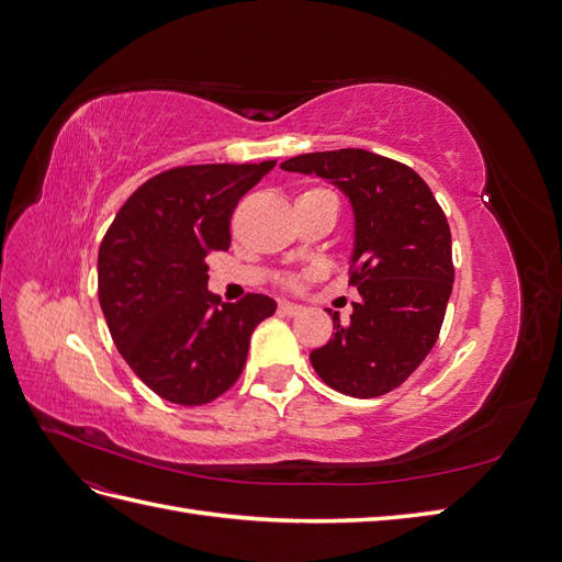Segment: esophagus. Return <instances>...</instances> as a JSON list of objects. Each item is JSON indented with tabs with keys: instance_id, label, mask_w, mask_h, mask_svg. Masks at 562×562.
Returning a JSON list of instances; mask_svg holds the SVG:
<instances>
[{
	"instance_id": "34e87169",
	"label": "esophagus",
	"mask_w": 562,
	"mask_h": 562,
	"mask_svg": "<svg viewBox=\"0 0 562 562\" xmlns=\"http://www.w3.org/2000/svg\"><path fill=\"white\" fill-rule=\"evenodd\" d=\"M279 310H281V314H288V316H297L304 312V307H300V304H293V302H279Z\"/></svg>"
}]
</instances>
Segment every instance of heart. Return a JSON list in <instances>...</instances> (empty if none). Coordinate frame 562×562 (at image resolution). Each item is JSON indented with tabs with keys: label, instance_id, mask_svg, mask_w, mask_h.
I'll use <instances>...</instances> for the list:
<instances>
[{
	"label": "heart",
	"instance_id": "heart-1",
	"mask_svg": "<svg viewBox=\"0 0 562 562\" xmlns=\"http://www.w3.org/2000/svg\"><path fill=\"white\" fill-rule=\"evenodd\" d=\"M310 192H314V190H310ZM285 283H288V285H300V279H288Z\"/></svg>",
	"mask_w": 562,
	"mask_h": 562
}]
</instances>
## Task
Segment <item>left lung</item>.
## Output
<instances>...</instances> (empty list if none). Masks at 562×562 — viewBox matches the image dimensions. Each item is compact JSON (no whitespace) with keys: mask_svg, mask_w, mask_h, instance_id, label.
<instances>
[{"mask_svg":"<svg viewBox=\"0 0 562 562\" xmlns=\"http://www.w3.org/2000/svg\"><path fill=\"white\" fill-rule=\"evenodd\" d=\"M281 168L337 184L356 223L349 285L361 302L347 326L330 312L333 339L310 361L339 394H389L427 359L443 326L454 281L448 217L411 166L375 151H312Z\"/></svg>","mask_w":562,"mask_h":562,"instance_id":"obj_1","label":"left lung"}]
</instances>
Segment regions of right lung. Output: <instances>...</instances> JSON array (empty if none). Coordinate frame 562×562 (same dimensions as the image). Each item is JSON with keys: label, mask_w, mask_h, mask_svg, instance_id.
I'll list each match as a JSON object with an SVG mask.
<instances>
[{"label": "right lung", "mask_w": 562, "mask_h": 562, "mask_svg": "<svg viewBox=\"0 0 562 562\" xmlns=\"http://www.w3.org/2000/svg\"><path fill=\"white\" fill-rule=\"evenodd\" d=\"M277 161L178 166L135 190L98 250V297L131 370L157 396L203 405L246 366L250 335L277 302L248 293L223 304L209 293L211 250L232 244L239 199Z\"/></svg>", "instance_id": "obj_1"}]
</instances>
